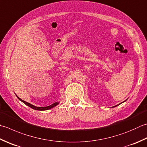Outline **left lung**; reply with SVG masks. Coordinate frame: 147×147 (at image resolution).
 I'll return each instance as SVG.
<instances>
[{"instance_id": "obj_1", "label": "left lung", "mask_w": 147, "mask_h": 147, "mask_svg": "<svg viewBox=\"0 0 147 147\" xmlns=\"http://www.w3.org/2000/svg\"><path fill=\"white\" fill-rule=\"evenodd\" d=\"M125 101H123V102H125ZM121 103H122V102H121ZM121 103H120V104H119V105H116V106H113V107H116V106H119V105H120V104H121Z\"/></svg>"}]
</instances>
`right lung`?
<instances>
[{
    "instance_id": "1",
    "label": "right lung",
    "mask_w": 147,
    "mask_h": 147,
    "mask_svg": "<svg viewBox=\"0 0 147 147\" xmlns=\"http://www.w3.org/2000/svg\"><path fill=\"white\" fill-rule=\"evenodd\" d=\"M16 97H18V99L20 100H21L22 102H24V104H25V105H27V106H29L30 108H32V109H34V110H39V111H45V110H50V109H51L52 108L55 107V106H56L57 105H58L59 104V102H55V103H53V104L51 105L48 106H45V107H38V106H34V105H31L30 103H29V102H27L25 101V100L21 99L19 97L17 96V95H16Z\"/></svg>"
}]
</instances>
